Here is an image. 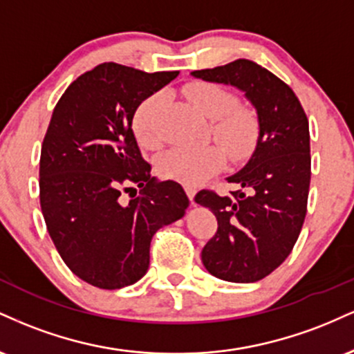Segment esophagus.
<instances>
[{"label": "esophagus", "instance_id": "34e87169", "mask_svg": "<svg viewBox=\"0 0 354 354\" xmlns=\"http://www.w3.org/2000/svg\"><path fill=\"white\" fill-rule=\"evenodd\" d=\"M185 191H186V194H188L189 201H191V203H194V194H196V189L191 188V186H186Z\"/></svg>", "mask_w": 354, "mask_h": 354}]
</instances>
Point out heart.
Instances as JSON below:
<instances>
[{"label":"heart","instance_id":"heart-1","mask_svg":"<svg viewBox=\"0 0 354 354\" xmlns=\"http://www.w3.org/2000/svg\"><path fill=\"white\" fill-rule=\"evenodd\" d=\"M194 108L211 120V133L231 158H241L253 148L256 120L248 109L238 106V98L216 83H198L189 89ZM166 103L165 91H154L138 104L133 115V129L145 148L154 149L163 143L161 113ZM225 163V153L216 145L201 148H173L160 160V171L169 180L196 186L208 180Z\"/></svg>","mask_w":354,"mask_h":354}]
</instances>
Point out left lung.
I'll list each match as a JSON object with an SVG mask.
<instances>
[{
    "label": "left lung",
    "instance_id": "left-lung-1",
    "mask_svg": "<svg viewBox=\"0 0 354 354\" xmlns=\"http://www.w3.org/2000/svg\"><path fill=\"white\" fill-rule=\"evenodd\" d=\"M191 75L238 88L258 115L254 151L228 178L239 189L231 196L203 189L194 201L218 219V231L201 251L206 270L231 283L259 281L288 258L306 216L311 180L306 113L293 89L254 61L236 59Z\"/></svg>",
    "mask_w": 354,
    "mask_h": 354
}]
</instances>
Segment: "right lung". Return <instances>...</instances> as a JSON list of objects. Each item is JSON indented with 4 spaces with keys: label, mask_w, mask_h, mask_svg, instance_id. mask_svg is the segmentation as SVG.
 Segmentation results:
<instances>
[{
    "label": "right lung",
    "mask_w": 354,
    "mask_h": 354,
    "mask_svg": "<svg viewBox=\"0 0 354 354\" xmlns=\"http://www.w3.org/2000/svg\"><path fill=\"white\" fill-rule=\"evenodd\" d=\"M178 75L98 64L73 81L53 111L39 158L44 223L66 266L101 290L143 278L154 233L189 205L181 185L151 176L131 129L138 104ZM135 185L142 191L132 197Z\"/></svg>",
    "instance_id": "obj_1"
}]
</instances>
